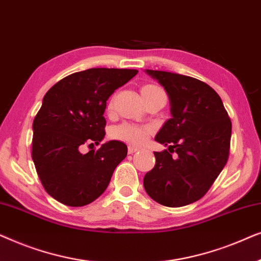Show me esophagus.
<instances>
[{"label": "esophagus", "instance_id": "34e87169", "mask_svg": "<svg viewBox=\"0 0 261 261\" xmlns=\"http://www.w3.org/2000/svg\"><path fill=\"white\" fill-rule=\"evenodd\" d=\"M138 151H139L138 147H134V146H128V153H129V154H133V153L138 152Z\"/></svg>", "mask_w": 261, "mask_h": 261}]
</instances>
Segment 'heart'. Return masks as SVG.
<instances>
[{
	"mask_svg": "<svg viewBox=\"0 0 261 261\" xmlns=\"http://www.w3.org/2000/svg\"><path fill=\"white\" fill-rule=\"evenodd\" d=\"M154 85H144L141 88V96H145L149 94V92L156 90ZM110 109V106H109ZM152 133V128L148 126H138V124H132V123H122L120 126L115 127L113 129V137L119 140L126 141L128 144L132 145H142L147 140L149 134Z\"/></svg>",
	"mask_w": 261,
	"mask_h": 261,
	"instance_id": "heart-1",
	"label": "heart"
}]
</instances>
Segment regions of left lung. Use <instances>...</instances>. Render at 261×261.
Here are the masks:
<instances>
[{"label":"left lung","mask_w":261,"mask_h":261,"mask_svg":"<svg viewBox=\"0 0 261 261\" xmlns=\"http://www.w3.org/2000/svg\"><path fill=\"white\" fill-rule=\"evenodd\" d=\"M146 73L165 89L172 117L154 138L167 149L154 152L155 166L145 174V190L159 204H191L206 194L227 164L230 119L222 99L204 82L166 71Z\"/></svg>","instance_id":"8db88e82"}]
</instances>
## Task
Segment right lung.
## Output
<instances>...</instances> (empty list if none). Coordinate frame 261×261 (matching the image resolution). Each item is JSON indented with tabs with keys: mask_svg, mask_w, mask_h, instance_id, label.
Masks as SVG:
<instances>
[{
	"mask_svg": "<svg viewBox=\"0 0 261 261\" xmlns=\"http://www.w3.org/2000/svg\"><path fill=\"white\" fill-rule=\"evenodd\" d=\"M137 73L89 69L63 78L46 92L33 121L32 158L45 190L58 202L70 206L94 202L126 158L127 146L117 140L85 154L81 148L105 139L107 99Z\"/></svg>",
	"mask_w": 261,
	"mask_h": 261,
	"instance_id": "add662e5",
	"label": "right lung"
}]
</instances>
